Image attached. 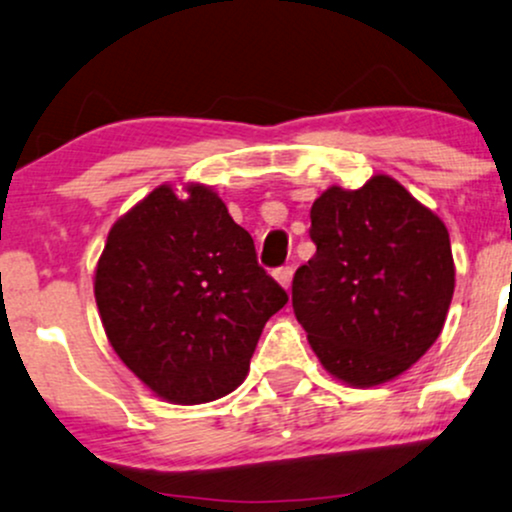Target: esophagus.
<instances>
[{"label":"esophagus","instance_id":"1","mask_svg":"<svg viewBox=\"0 0 512 512\" xmlns=\"http://www.w3.org/2000/svg\"><path fill=\"white\" fill-rule=\"evenodd\" d=\"M274 276H276V281H279V284L284 286L286 291L291 289V279H293V267H291V264H286V267H279V269H276Z\"/></svg>","mask_w":512,"mask_h":512}]
</instances>
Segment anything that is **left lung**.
Listing matches in <instances>:
<instances>
[{"label": "left lung", "instance_id": "left-lung-1", "mask_svg": "<svg viewBox=\"0 0 512 512\" xmlns=\"http://www.w3.org/2000/svg\"><path fill=\"white\" fill-rule=\"evenodd\" d=\"M313 260L296 269L293 313L322 366L356 387L397 378L445 325L455 262L445 223L390 175L330 187L310 209Z\"/></svg>", "mask_w": 512, "mask_h": 512}]
</instances>
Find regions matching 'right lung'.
<instances>
[{
  "label": "right lung",
  "mask_w": 512,
  "mask_h": 512,
  "mask_svg": "<svg viewBox=\"0 0 512 512\" xmlns=\"http://www.w3.org/2000/svg\"><path fill=\"white\" fill-rule=\"evenodd\" d=\"M185 192L156 187L115 221L93 291L122 363L158 397L202 404L243 383L289 296L221 197L195 182Z\"/></svg>",
  "instance_id": "right-lung-1"
}]
</instances>
